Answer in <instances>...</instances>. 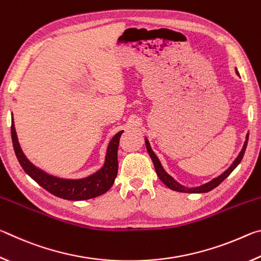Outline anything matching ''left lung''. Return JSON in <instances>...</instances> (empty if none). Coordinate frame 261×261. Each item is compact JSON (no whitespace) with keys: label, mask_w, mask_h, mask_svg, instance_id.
<instances>
[{"label":"left lung","mask_w":261,"mask_h":261,"mask_svg":"<svg viewBox=\"0 0 261 261\" xmlns=\"http://www.w3.org/2000/svg\"><path fill=\"white\" fill-rule=\"evenodd\" d=\"M236 73H238V71L236 70ZM247 140H249V134L246 135V139H245V143L244 145H243V148L242 151L240 152V154H238V156L235 159V161L232 162V165L228 168V169L224 171V173L221 174L220 176H218V177L213 178L212 180H210L208 183H205L200 185V187H196V188H187L184 187V185L179 184L178 182H176V180L171 177L170 175H168L166 173V170L163 169V167L161 166V162L159 161L158 156L155 155V153L153 152V149L151 148V145H149L147 138H145V144H146V148H147V152L149 154V156H151L152 161H153V165H154V168H155V171L156 174L159 176V178H160L163 184L167 185L168 188L174 190V191H177V192H184V193H205V192H210L211 190L215 189L218 185H220L221 183L223 182L224 179H226L229 175H230L233 169L240 165L243 156H244V153H245V149H246V145H247Z\"/></svg>","instance_id":"left-lung-1"}]
</instances>
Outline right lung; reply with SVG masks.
<instances>
[{"mask_svg": "<svg viewBox=\"0 0 261 261\" xmlns=\"http://www.w3.org/2000/svg\"><path fill=\"white\" fill-rule=\"evenodd\" d=\"M123 131L117 132L112 140L109 141L106 153V160L103 167L96 173L87 176L85 178L69 179L60 178L56 176L47 174L40 168L35 167L28 158L25 156L20 148L18 138H17L14 117H11V138L14 144V149L16 156L18 159L20 166L25 170L31 178L34 179L40 187H42L48 192L59 198H63L67 200H86L101 196L113 187L115 178L117 176L118 161H117V149L120 144V138Z\"/></svg>", "mask_w": 261, "mask_h": 261, "instance_id": "add662e5", "label": "right lung"}]
</instances>
